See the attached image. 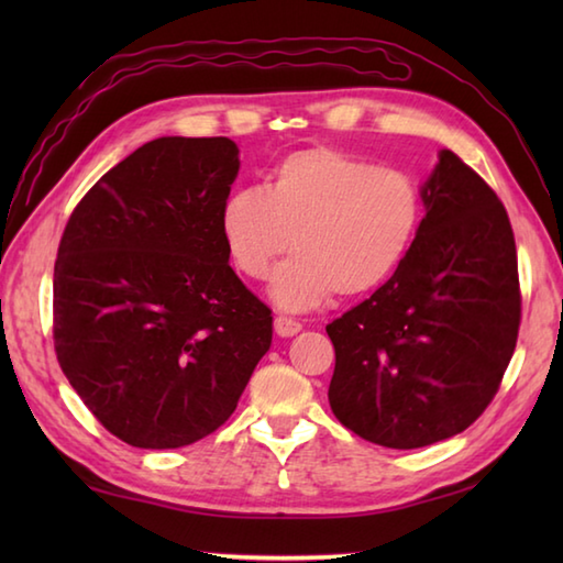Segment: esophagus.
Returning <instances> with one entry per match:
<instances>
[{
	"label": "esophagus",
	"instance_id": "esophagus-1",
	"mask_svg": "<svg viewBox=\"0 0 563 563\" xmlns=\"http://www.w3.org/2000/svg\"><path fill=\"white\" fill-rule=\"evenodd\" d=\"M302 331V324L300 321H295L290 317H275V333L283 339H290L295 336V333Z\"/></svg>",
	"mask_w": 563,
	"mask_h": 563
}]
</instances>
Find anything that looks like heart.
Returning <instances> with one entry per match:
<instances>
[{
	"label": "heart",
	"mask_w": 563,
	"mask_h": 563,
	"mask_svg": "<svg viewBox=\"0 0 563 563\" xmlns=\"http://www.w3.org/2000/svg\"><path fill=\"white\" fill-rule=\"evenodd\" d=\"M423 200L409 174L355 154L314 147L285 157L263 188L224 200L220 230L234 268L263 280L278 268L273 300L300 312L327 300L379 288L409 254Z\"/></svg>",
	"instance_id": "1"
}]
</instances>
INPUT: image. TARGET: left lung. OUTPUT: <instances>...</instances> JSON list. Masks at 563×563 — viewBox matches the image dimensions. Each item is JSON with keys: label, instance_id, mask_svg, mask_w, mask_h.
<instances>
[{"label": "left lung", "instance_id": "1", "mask_svg": "<svg viewBox=\"0 0 563 563\" xmlns=\"http://www.w3.org/2000/svg\"><path fill=\"white\" fill-rule=\"evenodd\" d=\"M426 218L391 278L327 327L333 416L375 445L426 448L496 397L520 327L518 254L504 202L440 150Z\"/></svg>", "mask_w": 563, "mask_h": 563}]
</instances>
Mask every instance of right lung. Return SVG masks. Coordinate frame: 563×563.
I'll use <instances>...</instances> for the list:
<instances>
[{"mask_svg":"<svg viewBox=\"0 0 563 563\" xmlns=\"http://www.w3.org/2000/svg\"><path fill=\"white\" fill-rule=\"evenodd\" d=\"M236 174L230 137H157L93 184L59 239V367L133 448L218 430L271 349V309L236 278L220 230Z\"/></svg>","mask_w":563,"mask_h":563,"instance_id":"add662e5","label":"right lung"}]
</instances>
